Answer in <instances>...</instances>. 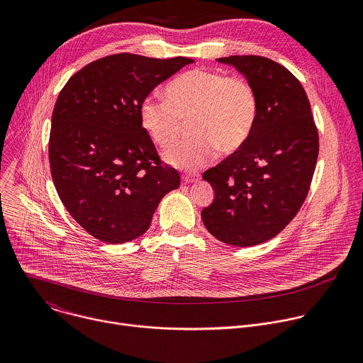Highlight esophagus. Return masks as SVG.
<instances>
[{"label": "esophagus", "instance_id": "esophagus-1", "mask_svg": "<svg viewBox=\"0 0 363 363\" xmlns=\"http://www.w3.org/2000/svg\"><path fill=\"white\" fill-rule=\"evenodd\" d=\"M198 179H199L198 175H182V181H184L185 184H192V182L198 181Z\"/></svg>", "mask_w": 363, "mask_h": 363}]
</instances>
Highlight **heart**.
<instances>
[{"label": "heart", "instance_id": "1", "mask_svg": "<svg viewBox=\"0 0 363 363\" xmlns=\"http://www.w3.org/2000/svg\"><path fill=\"white\" fill-rule=\"evenodd\" d=\"M167 99L146 97L140 123L160 147L171 146L191 121L192 136L169 147L167 164L192 171L223 153L238 150L255 123L258 103L254 87L242 77L208 69L189 70L167 86Z\"/></svg>", "mask_w": 363, "mask_h": 363}]
</instances>
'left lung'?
<instances>
[{"label": "left lung", "mask_w": 363, "mask_h": 363, "mask_svg": "<svg viewBox=\"0 0 363 363\" xmlns=\"http://www.w3.org/2000/svg\"><path fill=\"white\" fill-rule=\"evenodd\" d=\"M217 62L251 83L258 111L245 143L203 172L214 201L201 217L217 240L251 247L276 237L298 213L315 174L319 135L307 94L286 67L260 56Z\"/></svg>", "instance_id": "left-lung-1"}]
</instances>
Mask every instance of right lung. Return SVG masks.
Instances as JSON below:
<instances>
[{
    "label": "right lung",
    "mask_w": 363,
    "mask_h": 363,
    "mask_svg": "<svg viewBox=\"0 0 363 363\" xmlns=\"http://www.w3.org/2000/svg\"><path fill=\"white\" fill-rule=\"evenodd\" d=\"M192 59L113 55L62 89L51 116L48 160L70 216L94 238L122 244L150 225L161 199L179 186L140 123L147 94Z\"/></svg>",
    "instance_id": "right-lung-1"
}]
</instances>
